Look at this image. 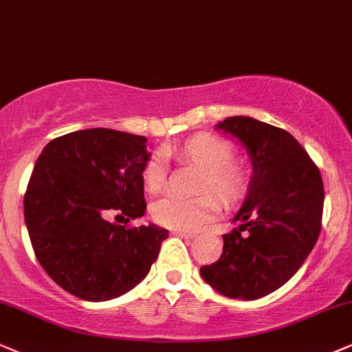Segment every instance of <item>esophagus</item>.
Masks as SVG:
<instances>
[{
  "instance_id": "esophagus-1",
  "label": "esophagus",
  "mask_w": 352,
  "mask_h": 352,
  "mask_svg": "<svg viewBox=\"0 0 352 352\" xmlns=\"http://www.w3.org/2000/svg\"><path fill=\"white\" fill-rule=\"evenodd\" d=\"M173 235H177V236H181V238H186V240H190V238H194V233L181 232V230H173Z\"/></svg>"
}]
</instances>
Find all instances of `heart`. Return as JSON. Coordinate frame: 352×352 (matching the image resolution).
<instances>
[{"instance_id": "1", "label": "heart", "mask_w": 352, "mask_h": 352, "mask_svg": "<svg viewBox=\"0 0 352 352\" xmlns=\"http://www.w3.org/2000/svg\"><path fill=\"white\" fill-rule=\"evenodd\" d=\"M169 155L176 163L201 169L194 199L164 197L151 206V219L162 227L194 232L210 222L219 210L217 197L225 207L236 206L248 194L251 186L250 163L235 155V146L227 138L214 133H197L173 146ZM143 188L148 194H158L166 184V169L162 160L153 156L142 169ZM210 193L216 196L212 198Z\"/></svg>"}]
</instances>
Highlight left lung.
Segmentation results:
<instances>
[{
	"label": "left lung",
	"instance_id": "1",
	"mask_svg": "<svg viewBox=\"0 0 352 352\" xmlns=\"http://www.w3.org/2000/svg\"><path fill=\"white\" fill-rule=\"evenodd\" d=\"M217 129L248 148L253 177L248 197L223 235L219 261L201 276L230 298L256 300L274 292L300 269L322 230L324 188L320 169L284 129L235 116Z\"/></svg>",
	"mask_w": 352,
	"mask_h": 352
}]
</instances>
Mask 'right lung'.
<instances>
[{
  "label": "right lung",
  "instance_id": "1",
  "mask_svg": "<svg viewBox=\"0 0 352 352\" xmlns=\"http://www.w3.org/2000/svg\"><path fill=\"white\" fill-rule=\"evenodd\" d=\"M146 138L111 129L56 137L37 158L24 219L37 261L60 287L89 302L124 296L145 279L168 230L129 227L146 210ZM128 217L124 226L107 217Z\"/></svg>",
  "mask_w": 352,
  "mask_h": 352
}]
</instances>
